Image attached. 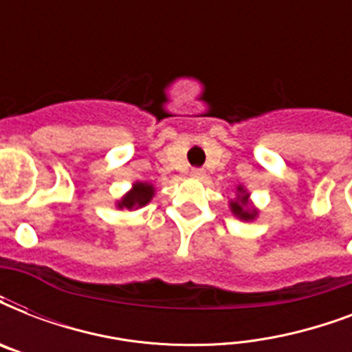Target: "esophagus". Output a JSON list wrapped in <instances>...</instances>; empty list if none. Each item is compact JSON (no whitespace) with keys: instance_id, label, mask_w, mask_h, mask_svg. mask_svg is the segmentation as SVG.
Wrapping results in <instances>:
<instances>
[{"instance_id":"34e87169","label":"esophagus","mask_w":352,"mask_h":352,"mask_svg":"<svg viewBox=\"0 0 352 352\" xmlns=\"http://www.w3.org/2000/svg\"><path fill=\"white\" fill-rule=\"evenodd\" d=\"M204 175H206V173H204L203 168H193V170L190 171V177H192V179H204Z\"/></svg>"}]
</instances>
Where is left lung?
<instances>
[{"label": "left lung", "instance_id": "left-lung-1", "mask_svg": "<svg viewBox=\"0 0 352 352\" xmlns=\"http://www.w3.org/2000/svg\"><path fill=\"white\" fill-rule=\"evenodd\" d=\"M237 192H239L241 195H237V201H234V203L230 204L232 212H234L239 219H254V217H256V210L246 208V197H248V195H246L243 188H237Z\"/></svg>", "mask_w": 352, "mask_h": 352}]
</instances>
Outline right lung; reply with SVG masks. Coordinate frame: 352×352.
I'll return each mask as SVG.
<instances>
[{
    "label": "right lung",
    "instance_id": "1",
    "mask_svg": "<svg viewBox=\"0 0 352 352\" xmlns=\"http://www.w3.org/2000/svg\"><path fill=\"white\" fill-rule=\"evenodd\" d=\"M153 186L151 184H146V182H137L133 190L127 193L126 197L122 199L118 203V208L133 210L138 208V206H144V204L149 203V199L153 197Z\"/></svg>",
    "mask_w": 352,
    "mask_h": 352
}]
</instances>
